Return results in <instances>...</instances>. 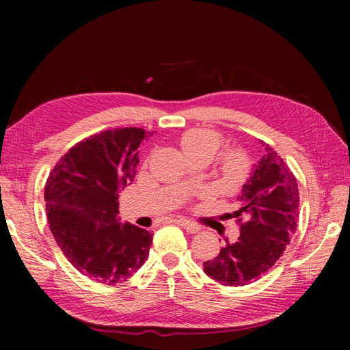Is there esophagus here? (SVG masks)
<instances>
[{
  "instance_id": "1",
  "label": "esophagus",
  "mask_w": 350,
  "mask_h": 350,
  "mask_svg": "<svg viewBox=\"0 0 350 350\" xmlns=\"http://www.w3.org/2000/svg\"><path fill=\"white\" fill-rule=\"evenodd\" d=\"M174 222H176L177 225H179V227L185 228L187 232H189V233H198L199 230H200L199 225L193 224V222H189L188 219H183V217H176V219H174Z\"/></svg>"
}]
</instances>
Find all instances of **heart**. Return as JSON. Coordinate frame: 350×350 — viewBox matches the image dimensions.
Wrapping results in <instances>:
<instances>
[{"label":"heart","instance_id":"b5f03b06","mask_svg":"<svg viewBox=\"0 0 350 350\" xmlns=\"http://www.w3.org/2000/svg\"><path fill=\"white\" fill-rule=\"evenodd\" d=\"M180 146L187 157L205 156L210 161L221 150L222 137L211 129H189L180 137ZM250 162L242 151L233 150L224 154L219 165L221 180L228 187H238L245 180Z\"/></svg>","mask_w":350,"mask_h":350}]
</instances>
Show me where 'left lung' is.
Wrapping results in <instances>:
<instances>
[{"label":"left lung","instance_id":"left-lung-1","mask_svg":"<svg viewBox=\"0 0 350 350\" xmlns=\"http://www.w3.org/2000/svg\"><path fill=\"white\" fill-rule=\"evenodd\" d=\"M262 156L242 185L234 216L245 219L233 244L221 248L204 271L222 286H247L273 267L298 227V183L286 162L264 142Z\"/></svg>","mask_w":350,"mask_h":350}]
</instances>
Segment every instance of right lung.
I'll return each mask as SVG.
<instances>
[{"label": "right lung", "mask_w": 350, "mask_h": 350, "mask_svg": "<svg viewBox=\"0 0 350 350\" xmlns=\"http://www.w3.org/2000/svg\"><path fill=\"white\" fill-rule=\"evenodd\" d=\"M142 128H116L77 144L46 182L51 232L74 267L103 284L134 275L150 254L152 234L118 217V193L131 185Z\"/></svg>", "instance_id": "obj_1"}]
</instances>
